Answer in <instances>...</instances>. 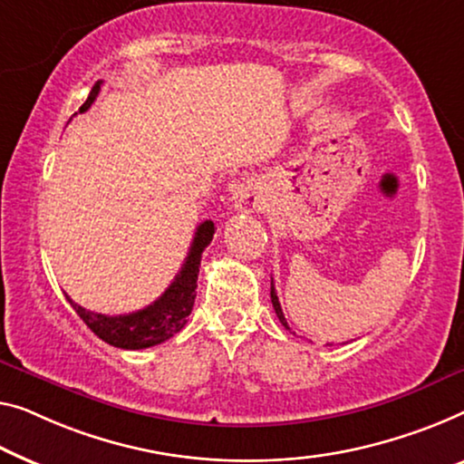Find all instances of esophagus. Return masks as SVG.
<instances>
[{
  "label": "esophagus",
  "instance_id": "esophagus-1",
  "mask_svg": "<svg viewBox=\"0 0 464 464\" xmlns=\"http://www.w3.org/2000/svg\"><path fill=\"white\" fill-rule=\"evenodd\" d=\"M231 199H233L235 210L247 212V214L258 212L262 210V206H265V196H262L260 185L256 181H250V179L235 188Z\"/></svg>",
  "mask_w": 464,
  "mask_h": 464
}]
</instances>
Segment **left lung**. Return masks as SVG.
Wrapping results in <instances>:
<instances>
[{
    "mask_svg": "<svg viewBox=\"0 0 464 464\" xmlns=\"http://www.w3.org/2000/svg\"><path fill=\"white\" fill-rule=\"evenodd\" d=\"M271 302H273V308H275L276 316H279L281 324H283V327H285V329H289V324H287V321H285V314H283V310H281L279 298H276V292H275V285H273V283H271Z\"/></svg>",
    "mask_w": 464,
    "mask_h": 464,
    "instance_id": "obj_1",
    "label": "left lung"
}]
</instances>
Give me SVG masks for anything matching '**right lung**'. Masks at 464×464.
I'll return each mask as SVG.
<instances>
[{
	"instance_id": "1",
	"label": "right lung",
	"mask_w": 464,
	"mask_h": 464,
	"mask_svg": "<svg viewBox=\"0 0 464 464\" xmlns=\"http://www.w3.org/2000/svg\"><path fill=\"white\" fill-rule=\"evenodd\" d=\"M102 81H98L89 93L87 102L79 108V112L92 108L100 93ZM214 237V223L212 220H204L193 235L191 247L188 258H185L181 271L170 283L169 289L158 298L154 304L145 306L143 310L130 314H119L108 316L100 313H92V310L79 306L66 295L82 323L100 337L114 348L122 350H143L158 345L172 335L179 334L188 323V316L191 314L193 302H196V287H198V273H199V260H202V252L208 247Z\"/></svg>"
}]
</instances>
